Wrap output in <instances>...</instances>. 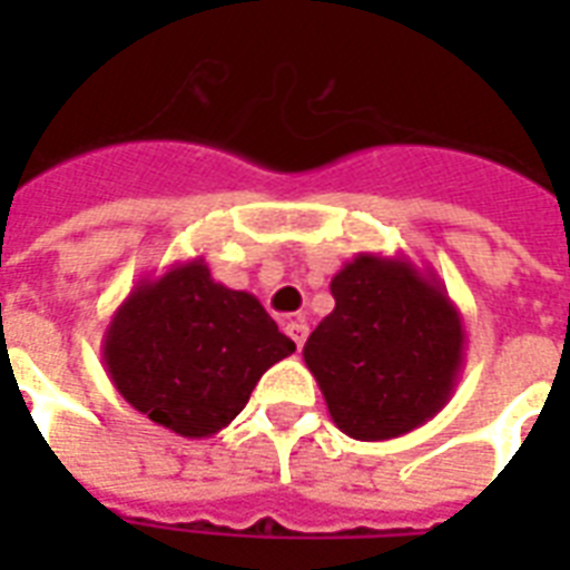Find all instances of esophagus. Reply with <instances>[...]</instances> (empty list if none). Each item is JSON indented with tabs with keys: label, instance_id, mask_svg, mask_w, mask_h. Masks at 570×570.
I'll use <instances>...</instances> for the list:
<instances>
[{
	"label": "esophagus",
	"instance_id": "34e87169",
	"mask_svg": "<svg viewBox=\"0 0 570 570\" xmlns=\"http://www.w3.org/2000/svg\"><path fill=\"white\" fill-rule=\"evenodd\" d=\"M286 334H289V340L295 343V348L302 352L304 340H307L311 328H307V322H304V320H289V322H286Z\"/></svg>",
	"mask_w": 570,
	"mask_h": 570
}]
</instances>
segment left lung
Here are the masks:
<instances>
[{
	"label": "left lung",
	"instance_id": "obj_1",
	"mask_svg": "<svg viewBox=\"0 0 570 570\" xmlns=\"http://www.w3.org/2000/svg\"><path fill=\"white\" fill-rule=\"evenodd\" d=\"M334 311L304 343L331 420L355 441L429 423L464 373V320L434 268L357 254L331 277Z\"/></svg>",
	"mask_w": 570,
	"mask_h": 570
}]
</instances>
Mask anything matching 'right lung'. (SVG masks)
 <instances>
[{
	"instance_id": "right-lung-1",
	"label": "right lung",
	"mask_w": 570,
	"mask_h": 570,
	"mask_svg": "<svg viewBox=\"0 0 570 570\" xmlns=\"http://www.w3.org/2000/svg\"><path fill=\"white\" fill-rule=\"evenodd\" d=\"M295 352L266 307L209 275L204 257L141 277L102 334V364L129 405L183 438H213L268 366Z\"/></svg>"
}]
</instances>
